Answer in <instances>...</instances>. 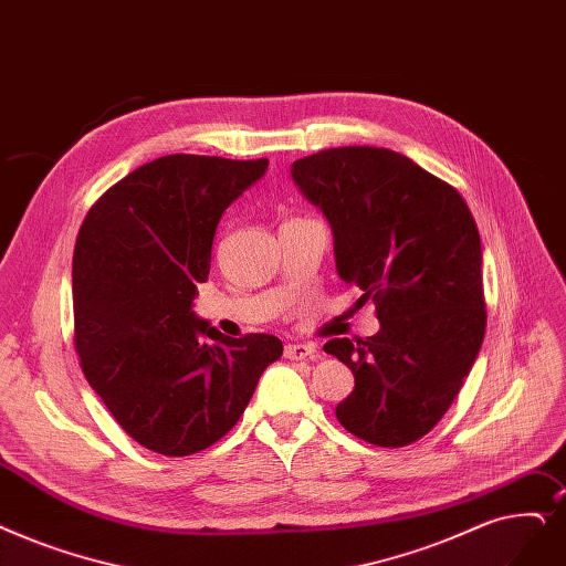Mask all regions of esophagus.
Here are the masks:
<instances>
[{
  "mask_svg": "<svg viewBox=\"0 0 566 566\" xmlns=\"http://www.w3.org/2000/svg\"><path fill=\"white\" fill-rule=\"evenodd\" d=\"M316 347L310 342H291L284 347V356L289 360H305V358H314Z\"/></svg>",
  "mask_w": 566,
  "mask_h": 566,
  "instance_id": "esophagus-1",
  "label": "esophagus"
}]
</instances>
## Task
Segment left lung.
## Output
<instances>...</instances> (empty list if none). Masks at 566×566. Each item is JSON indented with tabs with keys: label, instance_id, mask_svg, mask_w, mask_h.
<instances>
[{
	"label": "left lung",
	"instance_id": "left-lung-1",
	"mask_svg": "<svg viewBox=\"0 0 566 566\" xmlns=\"http://www.w3.org/2000/svg\"><path fill=\"white\" fill-rule=\"evenodd\" d=\"M291 176L328 219L337 275L377 305L381 326L324 344L356 381L337 421L377 447L419 441L453 405L485 333L474 217L455 187L386 147H331L293 161Z\"/></svg>",
	"mask_w": 566,
	"mask_h": 566
}]
</instances>
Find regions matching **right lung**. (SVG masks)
Segmentation results:
<instances>
[{
  "label": "right lung",
  "mask_w": 566,
  "mask_h": 566,
  "mask_svg": "<svg viewBox=\"0 0 566 566\" xmlns=\"http://www.w3.org/2000/svg\"><path fill=\"white\" fill-rule=\"evenodd\" d=\"M268 159L168 155L96 201L73 250L83 375L140 447L168 458L222 439L282 356L275 335L229 337L191 312L224 210Z\"/></svg>",
  "instance_id": "right-lung-1"
}]
</instances>
